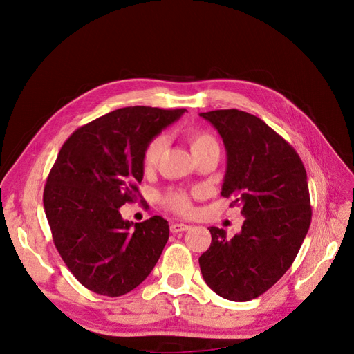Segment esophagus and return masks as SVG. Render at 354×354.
Listing matches in <instances>:
<instances>
[{"mask_svg":"<svg viewBox=\"0 0 354 354\" xmlns=\"http://www.w3.org/2000/svg\"><path fill=\"white\" fill-rule=\"evenodd\" d=\"M187 229H190V226H189V224H185V223L171 224V232H173V233H180V232H185Z\"/></svg>","mask_w":354,"mask_h":354,"instance_id":"34e87169","label":"esophagus"}]
</instances>
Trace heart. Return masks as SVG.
<instances>
[{"mask_svg":"<svg viewBox=\"0 0 354 354\" xmlns=\"http://www.w3.org/2000/svg\"><path fill=\"white\" fill-rule=\"evenodd\" d=\"M217 145V142L214 140V137L208 133H195L190 138V147L194 155L205 151V149ZM167 147V137L165 136H156L155 138H152L149 145L145 149L143 153V167L145 169H152L156 167L158 160L162 155V152L165 151ZM165 203L167 205L180 214H187L192 209L190 205V199L189 196L185 194V192H173L165 198Z\"/></svg>","mask_w":354,"mask_h":354,"instance_id":"1","label":"heart"}]
</instances>
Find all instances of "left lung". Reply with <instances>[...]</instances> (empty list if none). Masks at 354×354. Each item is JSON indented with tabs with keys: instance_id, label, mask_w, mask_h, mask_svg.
Listing matches in <instances>:
<instances>
[{
	"instance_id": "left-lung-1",
	"label": "left lung",
	"mask_w": 354,
	"mask_h": 354,
	"mask_svg": "<svg viewBox=\"0 0 354 354\" xmlns=\"http://www.w3.org/2000/svg\"><path fill=\"white\" fill-rule=\"evenodd\" d=\"M199 115L226 147L221 196L234 198L245 217L233 238L209 227L201 272L217 295L250 301L281 279L301 248L312 221L306 168L294 147L255 115L238 109Z\"/></svg>"
}]
</instances>
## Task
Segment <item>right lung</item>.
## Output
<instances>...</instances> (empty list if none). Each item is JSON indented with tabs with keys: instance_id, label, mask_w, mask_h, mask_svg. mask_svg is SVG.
Segmentation results:
<instances>
[{
	"instance_id": "right-lung-1",
	"label": "right lung",
	"mask_w": 354,
	"mask_h": 354,
	"mask_svg": "<svg viewBox=\"0 0 354 354\" xmlns=\"http://www.w3.org/2000/svg\"><path fill=\"white\" fill-rule=\"evenodd\" d=\"M186 109L133 106L80 127L62 146L44 187L53 241L72 274L90 291L120 297L151 274L169 236L168 221L124 220L143 180L149 142Z\"/></svg>"
}]
</instances>
